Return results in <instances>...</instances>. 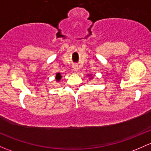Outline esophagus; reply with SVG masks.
I'll return each instance as SVG.
<instances>
[{
    "mask_svg": "<svg viewBox=\"0 0 151 151\" xmlns=\"http://www.w3.org/2000/svg\"><path fill=\"white\" fill-rule=\"evenodd\" d=\"M73 69L74 71H78L79 69L78 66V65H73Z\"/></svg>",
    "mask_w": 151,
    "mask_h": 151,
    "instance_id": "34e87169",
    "label": "esophagus"
}]
</instances>
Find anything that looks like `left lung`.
I'll return each mask as SVG.
<instances>
[{"label":"left lung","instance_id":"obj_1","mask_svg":"<svg viewBox=\"0 0 151 151\" xmlns=\"http://www.w3.org/2000/svg\"><path fill=\"white\" fill-rule=\"evenodd\" d=\"M87 76H88V77H89V79H91V78H93V77H92V75H91V74H87Z\"/></svg>","mask_w":151,"mask_h":151}]
</instances>
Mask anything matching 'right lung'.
<instances>
[{
	"label": "right lung",
	"instance_id": "obj_1",
	"mask_svg": "<svg viewBox=\"0 0 151 151\" xmlns=\"http://www.w3.org/2000/svg\"><path fill=\"white\" fill-rule=\"evenodd\" d=\"M62 78V76H61V73H57V74H56V76H55V79L56 81H57V82H59L60 80H61Z\"/></svg>",
	"mask_w": 151,
	"mask_h": 151
}]
</instances>
